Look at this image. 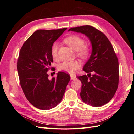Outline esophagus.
<instances>
[{"label": "esophagus", "mask_w": 134, "mask_h": 134, "mask_svg": "<svg viewBox=\"0 0 134 134\" xmlns=\"http://www.w3.org/2000/svg\"><path fill=\"white\" fill-rule=\"evenodd\" d=\"M70 77H71V80H74V79H75V78H76V76H75V75H70Z\"/></svg>", "instance_id": "obj_1"}]
</instances>
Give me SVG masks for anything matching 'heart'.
<instances>
[{"label":"heart","instance_id":"heart-1","mask_svg":"<svg viewBox=\"0 0 134 134\" xmlns=\"http://www.w3.org/2000/svg\"><path fill=\"white\" fill-rule=\"evenodd\" d=\"M64 41L71 49L76 51L79 56L85 58L90 53L89 47L86 44H84V40L83 38L77 35H71L66 38ZM58 44L55 43L53 44L51 50V56L55 60L58 59ZM79 67L80 63L77 60L64 61L59 65L58 69L62 71L72 74Z\"/></svg>","mask_w":134,"mask_h":134}]
</instances>
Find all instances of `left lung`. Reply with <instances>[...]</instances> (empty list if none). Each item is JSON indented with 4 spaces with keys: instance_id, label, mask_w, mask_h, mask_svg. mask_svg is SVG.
Masks as SVG:
<instances>
[{
    "instance_id": "1",
    "label": "left lung",
    "mask_w": 134,
    "mask_h": 134,
    "mask_svg": "<svg viewBox=\"0 0 134 134\" xmlns=\"http://www.w3.org/2000/svg\"><path fill=\"white\" fill-rule=\"evenodd\" d=\"M70 30L85 34L92 46L91 57L83 68L88 74L77 77L82 83V100L96 107L107 104L114 96L119 83L118 60L110 42L104 33L90 25Z\"/></svg>"
}]
</instances>
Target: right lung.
Segmentation results:
<instances>
[{
  "label": "right lung",
  "instance_id": "1",
  "mask_svg": "<svg viewBox=\"0 0 134 134\" xmlns=\"http://www.w3.org/2000/svg\"><path fill=\"white\" fill-rule=\"evenodd\" d=\"M66 29L36 30L20 49L17 63L20 85L27 100L38 109L49 110L57 106L70 81V76L63 72L51 80L47 74L53 62L51 47Z\"/></svg>",
  "mask_w": 134,
  "mask_h": 134
}]
</instances>
